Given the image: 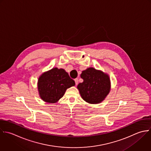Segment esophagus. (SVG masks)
I'll use <instances>...</instances> for the list:
<instances>
[{
	"mask_svg": "<svg viewBox=\"0 0 151 151\" xmlns=\"http://www.w3.org/2000/svg\"><path fill=\"white\" fill-rule=\"evenodd\" d=\"M75 84L77 85L78 84V78L75 79Z\"/></svg>",
	"mask_w": 151,
	"mask_h": 151,
	"instance_id": "esophagus-1",
	"label": "esophagus"
}]
</instances>
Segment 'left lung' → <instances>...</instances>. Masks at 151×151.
Segmentation results:
<instances>
[{"instance_id":"1","label":"left lung","mask_w":151,"mask_h":151,"mask_svg":"<svg viewBox=\"0 0 151 151\" xmlns=\"http://www.w3.org/2000/svg\"><path fill=\"white\" fill-rule=\"evenodd\" d=\"M83 79L78 85L83 99L89 104H99L110 91V79L102 72L90 68L82 71L81 75Z\"/></svg>"}]
</instances>
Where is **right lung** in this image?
<instances>
[{
    "mask_svg": "<svg viewBox=\"0 0 151 151\" xmlns=\"http://www.w3.org/2000/svg\"><path fill=\"white\" fill-rule=\"evenodd\" d=\"M75 85V81L64 69L55 68L40 76L37 86L40 98L53 104L63 97L68 88Z\"/></svg>",
    "mask_w": 151,
    "mask_h": 151,
    "instance_id": "1",
    "label": "right lung"
}]
</instances>
